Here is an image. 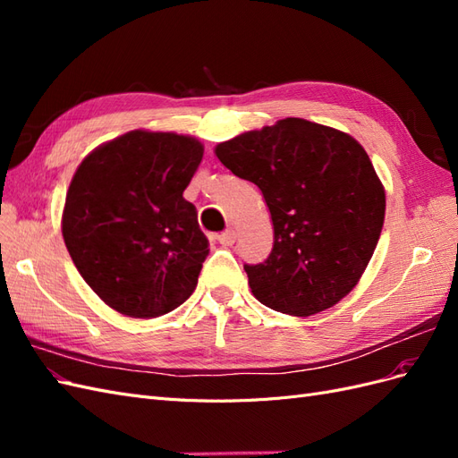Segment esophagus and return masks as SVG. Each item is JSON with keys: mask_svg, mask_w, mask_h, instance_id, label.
Here are the masks:
<instances>
[{"mask_svg": "<svg viewBox=\"0 0 458 458\" xmlns=\"http://www.w3.org/2000/svg\"><path fill=\"white\" fill-rule=\"evenodd\" d=\"M234 239H237V234H234V231L233 229H227V231H224L217 237V241H219V244L221 246H231L233 242H234Z\"/></svg>", "mask_w": 458, "mask_h": 458, "instance_id": "esophagus-1", "label": "esophagus"}]
</instances>
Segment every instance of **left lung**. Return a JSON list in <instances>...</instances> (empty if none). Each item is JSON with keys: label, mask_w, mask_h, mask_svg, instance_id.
<instances>
[{"label": "left lung", "mask_w": 458, "mask_h": 458, "mask_svg": "<svg viewBox=\"0 0 458 458\" xmlns=\"http://www.w3.org/2000/svg\"><path fill=\"white\" fill-rule=\"evenodd\" d=\"M219 162L259 187L273 221V250L244 266L263 306L293 317L348 296L378 244L386 192L352 135L284 118L219 143Z\"/></svg>", "instance_id": "1"}]
</instances>
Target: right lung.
I'll return each instance as SVG.
<instances>
[{
  "label": "right lung",
  "instance_id": "obj_1",
  "mask_svg": "<svg viewBox=\"0 0 458 458\" xmlns=\"http://www.w3.org/2000/svg\"><path fill=\"white\" fill-rule=\"evenodd\" d=\"M202 155L191 135L133 130L78 165L64 200L63 239L108 308L152 318L195 293L210 250L183 191Z\"/></svg>",
  "mask_w": 458,
  "mask_h": 458
}]
</instances>
